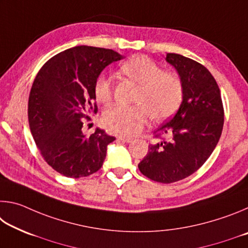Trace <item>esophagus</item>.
<instances>
[{
	"instance_id": "obj_1",
	"label": "esophagus",
	"mask_w": 248,
	"mask_h": 248,
	"mask_svg": "<svg viewBox=\"0 0 248 248\" xmlns=\"http://www.w3.org/2000/svg\"><path fill=\"white\" fill-rule=\"evenodd\" d=\"M118 139L120 141H123V142H127V143H129V142L132 141V139H130V138H125V137H119Z\"/></svg>"
}]
</instances>
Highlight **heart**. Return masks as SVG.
Returning <instances> with one entry per match:
<instances>
[{"label": "heart", "instance_id": "obj_1", "mask_svg": "<svg viewBox=\"0 0 248 248\" xmlns=\"http://www.w3.org/2000/svg\"><path fill=\"white\" fill-rule=\"evenodd\" d=\"M121 73L139 84L132 106L116 105L104 112V124L111 132L133 137L148 123L165 120L174 115L184 98L182 78L174 72L163 71L156 62L145 56H137L120 66ZM93 91L95 98L103 104L111 102L114 83L109 75L102 73L96 78Z\"/></svg>", "mask_w": 248, "mask_h": 248}]
</instances>
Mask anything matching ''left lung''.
I'll return each mask as SVG.
<instances>
[{"label":"left lung","mask_w":248,"mask_h":248,"mask_svg":"<svg viewBox=\"0 0 248 248\" xmlns=\"http://www.w3.org/2000/svg\"><path fill=\"white\" fill-rule=\"evenodd\" d=\"M184 84L182 105L170 120L154 132L158 142L139 163V170L157 183L170 184L194 174L202 166L220 140L224 109L220 89L209 70L177 53H167Z\"/></svg>","instance_id":"obj_1"}]
</instances>
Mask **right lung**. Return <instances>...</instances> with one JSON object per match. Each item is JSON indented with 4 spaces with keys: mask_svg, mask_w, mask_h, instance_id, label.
<instances>
[{
    "mask_svg": "<svg viewBox=\"0 0 248 248\" xmlns=\"http://www.w3.org/2000/svg\"><path fill=\"white\" fill-rule=\"evenodd\" d=\"M123 58L111 49L78 46L46 62L28 99L29 128L41 156L58 173L86 177L103 166L107 145L116 140L104 130L84 136V119L98 111L93 85L111 62Z\"/></svg>",
    "mask_w": 248,
    "mask_h": 248,
    "instance_id": "add662e5",
    "label": "right lung"
}]
</instances>
